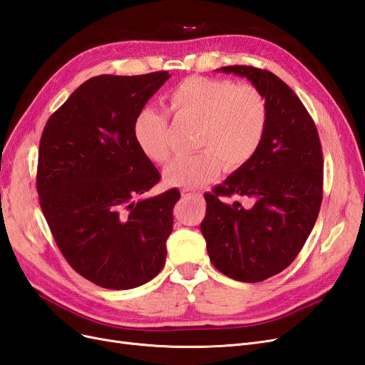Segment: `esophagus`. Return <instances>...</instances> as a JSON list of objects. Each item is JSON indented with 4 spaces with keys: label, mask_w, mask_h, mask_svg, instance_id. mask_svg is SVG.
Segmentation results:
<instances>
[{
    "label": "esophagus",
    "mask_w": 365,
    "mask_h": 365,
    "mask_svg": "<svg viewBox=\"0 0 365 365\" xmlns=\"http://www.w3.org/2000/svg\"><path fill=\"white\" fill-rule=\"evenodd\" d=\"M181 195L187 196V197H196V200H201V197H202V193L196 192V190H192V189H182Z\"/></svg>",
    "instance_id": "esophagus-1"
}]
</instances>
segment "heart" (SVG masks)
<instances>
[{
  "label": "heart",
  "instance_id": "1",
  "mask_svg": "<svg viewBox=\"0 0 365 365\" xmlns=\"http://www.w3.org/2000/svg\"><path fill=\"white\" fill-rule=\"evenodd\" d=\"M169 111L178 118L200 121L193 157L176 158L164 170V180L173 187L204 185L213 181L220 168L233 170L248 163L262 145L268 126V102L252 85L228 79L193 76L175 88ZM134 137L140 149L153 163L170 158L169 115L145 108L134 121Z\"/></svg>",
  "mask_w": 365,
  "mask_h": 365
}]
</instances>
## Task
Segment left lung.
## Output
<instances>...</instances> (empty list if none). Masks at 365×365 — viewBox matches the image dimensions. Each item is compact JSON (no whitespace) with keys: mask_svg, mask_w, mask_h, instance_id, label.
I'll return each mask as SVG.
<instances>
[{"mask_svg":"<svg viewBox=\"0 0 365 365\" xmlns=\"http://www.w3.org/2000/svg\"><path fill=\"white\" fill-rule=\"evenodd\" d=\"M220 71L247 79L268 102V126L254 157L205 193L201 231L213 267L227 277L257 283L294 262L323 201V152L312 117L280 77L248 65ZM247 195L251 209L224 197Z\"/></svg>","mask_w":365,"mask_h":365,"instance_id":"left-lung-1","label":"left lung"}]
</instances>
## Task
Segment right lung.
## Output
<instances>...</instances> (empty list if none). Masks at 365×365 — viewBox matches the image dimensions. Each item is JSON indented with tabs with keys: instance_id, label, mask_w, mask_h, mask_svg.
Segmentation results:
<instances>
[{
	"instance_id": "obj_1",
	"label": "right lung",
	"mask_w": 365,
	"mask_h": 365,
	"mask_svg": "<svg viewBox=\"0 0 365 365\" xmlns=\"http://www.w3.org/2000/svg\"><path fill=\"white\" fill-rule=\"evenodd\" d=\"M169 77H91L42 130V213L70 267L106 289L137 288L164 267L180 190L138 200L161 176L138 146L134 121Z\"/></svg>"
}]
</instances>
